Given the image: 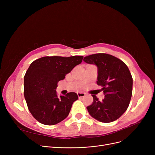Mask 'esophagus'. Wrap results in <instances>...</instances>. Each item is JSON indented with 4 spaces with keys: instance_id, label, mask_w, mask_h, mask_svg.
<instances>
[{
    "instance_id": "34e87169",
    "label": "esophagus",
    "mask_w": 155,
    "mask_h": 155,
    "mask_svg": "<svg viewBox=\"0 0 155 155\" xmlns=\"http://www.w3.org/2000/svg\"><path fill=\"white\" fill-rule=\"evenodd\" d=\"M77 95L79 98H82V97H84L85 96V94L84 92H78Z\"/></svg>"
}]
</instances>
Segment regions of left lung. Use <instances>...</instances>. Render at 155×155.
<instances>
[{
  "label": "left lung",
  "mask_w": 155,
  "mask_h": 155,
  "mask_svg": "<svg viewBox=\"0 0 155 155\" xmlns=\"http://www.w3.org/2000/svg\"><path fill=\"white\" fill-rule=\"evenodd\" d=\"M84 61L97 67V84L101 86L105 98L94 95L92 104L87 107L89 114L102 123L119 119L127 110L133 92V78L127 65L120 59L105 53L85 56Z\"/></svg>",
  "instance_id": "left-lung-1"
}]
</instances>
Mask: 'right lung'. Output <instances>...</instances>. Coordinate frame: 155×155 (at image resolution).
I'll list each match as a JSON object with an SVG mask.
<instances>
[{
  "label": "right lung",
  "instance_id": "obj_1",
  "mask_svg": "<svg viewBox=\"0 0 155 155\" xmlns=\"http://www.w3.org/2000/svg\"><path fill=\"white\" fill-rule=\"evenodd\" d=\"M84 56H45L32 62L24 75V94L29 110L40 123L54 125L67 117L78 99L75 92L57 95V84Z\"/></svg>",
  "mask_w": 155,
  "mask_h": 155
}]
</instances>
